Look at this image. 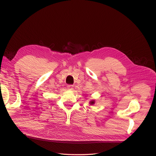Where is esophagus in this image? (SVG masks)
Masks as SVG:
<instances>
[{"label":"esophagus","instance_id":"obj_1","mask_svg":"<svg viewBox=\"0 0 156 156\" xmlns=\"http://www.w3.org/2000/svg\"><path fill=\"white\" fill-rule=\"evenodd\" d=\"M68 88L69 89V90H73V85H68Z\"/></svg>","mask_w":156,"mask_h":156}]
</instances>
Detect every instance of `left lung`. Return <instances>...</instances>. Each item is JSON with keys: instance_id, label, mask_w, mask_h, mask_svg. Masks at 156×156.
<instances>
[{"instance_id": "left-lung-1", "label": "left lung", "mask_w": 156, "mask_h": 156, "mask_svg": "<svg viewBox=\"0 0 156 156\" xmlns=\"http://www.w3.org/2000/svg\"><path fill=\"white\" fill-rule=\"evenodd\" d=\"M94 103H95V100H92L90 101V105H94Z\"/></svg>"}]
</instances>
